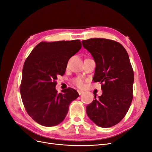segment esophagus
<instances>
[{"mask_svg":"<svg viewBox=\"0 0 152 152\" xmlns=\"http://www.w3.org/2000/svg\"><path fill=\"white\" fill-rule=\"evenodd\" d=\"M77 92H78V93H79V95L82 94V93H84V91H81V90H77Z\"/></svg>","mask_w":152,"mask_h":152,"instance_id":"obj_1","label":"esophagus"}]
</instances>
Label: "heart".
Returning a JSON list of instances; mask_svg holds the SVG:
<instances>
[{"mask_svg":"<svg viewBox=\"0 0 152 152\" xmlns=\"http://www.w3.org/2000/svg\"><path fill=\"white\" fill-rule=\"evenodd\" d=\"M73 82L75 86L79 87H82L84 86V80L80 77H77L73 80Z\"/></svg>","mask_w":152,"mask_h":152,"instance_id":"b5f03b06","label":"heart"}]
</instances>
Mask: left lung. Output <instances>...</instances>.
<instances>
[{
	"mask_svg": "<svg viewBox=\"0 0 152 152\" xmlns=\"http://www.w3.org/2000/svg\"><path fill=\"white\" fill-rule=\"evenodd\" d=\"M92 54L96 68L93 80L100 82L103 93L87 106L91 120L101 127H110L120 122L129 108L133 98L134 72L129 55L119 42L94 38L82 41Z\"/></svg>",
	"mask_w": 152,
	"mask_h": 152,
	"instance_id": "8db88e82",
	"label": "left lung"
}]
</instances>
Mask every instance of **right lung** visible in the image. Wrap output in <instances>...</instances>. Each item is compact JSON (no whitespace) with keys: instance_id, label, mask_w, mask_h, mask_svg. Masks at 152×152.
<instances>
[{"instance_id":"obj_1","label":"right lung","mask_w":152,"mask_h":152,"mask_svg":"<svg viewBox=\"0 0 152 152\" xmlns=\"http://www.w3.org/2000/svg\"><path fill=\"white\" fill-rule=\"evenodd\" d=\"M81 48L79 40L41 42L25 60L20 85L22 102L27 113L40 125L60 124L69 105L79 97L70 87L58 94L55 87L58 76L65 74L69 59Z\"/></svg>"}]
</instances>
